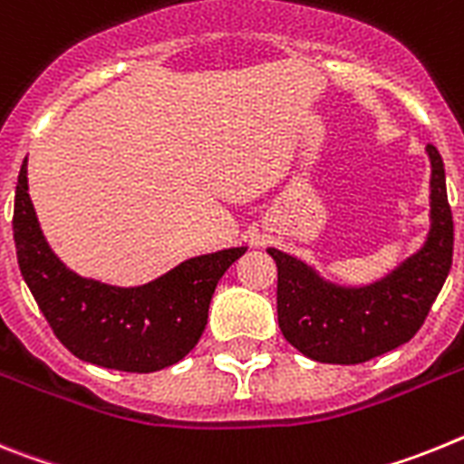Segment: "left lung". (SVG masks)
<instances>
[{
  "instance_id": "1",
  "label": "left lung",
  "mask_w": 464,
  "mask_h": 464,
  "mask_svg": "<svg viewBox=\"0 0 464 464\" xmlns=\"http://www.w3.org/2000/svg\"><path fill=\"white\" fill-rule=\"evenodd\" d=\"M430 159V231L425 243L378 280L341 285L299 256L268 247L277 264V324L282 336L322 364H362L409 343L422 327L453 264V215L444 160Z\"/></svg>"
}]
</instances>
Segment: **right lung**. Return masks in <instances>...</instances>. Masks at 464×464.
Listing matches in <instances>:
<instances>
[{"instance_id": "right-lung-1", "label": "right lung", "mask_w": 464, "mask_h": 464, "mask_svg": "<svg viewBox=\"0 0 464 464\" xmlns=\"http://www.w3.org/2000/svg\"><path fill=\"white\" fill-rule=\"evenodd\" d=\"M14 240L23 280L60 343L79 360L130 373L160 372L196 348L217 282L247 252L245 245L191 256L135 287L79 276L44 236L27 187V159L15 187Z\"/></svg>"}]
</instances>
